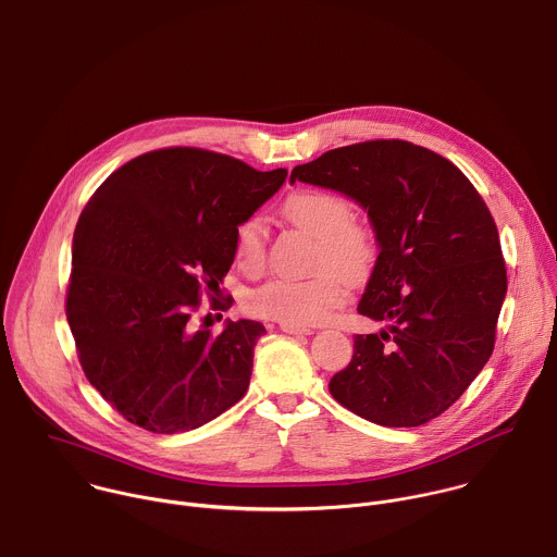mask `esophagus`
Listing matches in <instances>:
<instances>
[{
    "label": "esophagus",
    "instance_id": "esophagus-1",
    "mask_svg": "<svg viewBox=\"0 0 557 557\" xmlns=\"http://www.w3.org/2000/svg\"><path fill=\"white\" fill-rule=\"evenodd\" d=\"M281 331H283V333H289V335H311V329L294 326V324H285V322H281Z\"/></svg>",
    "mask_w": 557,
    "mask_h": 557
}]
</instances>
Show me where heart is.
<instances>
[{"label": "heart", "instance_id": "obj_1", "mask_svg": "<svg viewBox=\"0 0 557 557\" xmlns=\"http://www.w3.org/2000/svg\"><path fill=\"white\" fill-rule=\"evenodd\" d=\"M289 224L315 239L311 270L318 272L307 281L276 278L255 289L246 305L248 311L294 324L313 326L324 322L342 302L344 287L366 281L379 257L374 231L352 220L350 202L326 189H302L292 194L283 205ZM268 231L261 218L250 215L235 228V261L246 274H259L265 268Z\"/></svg>", "mask_w": 557, "mask_h": 557}]
</instances>
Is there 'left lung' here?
<instances>
[{"mask_svg":"<svg viewBox=\"0 0 557 557\" xmlns=\"http://www.w3.org/2000/svg\"><path fill=\"white\" fill-rule=\"evenodd\" d=\"M289 181L359 202L379 244L357 311L387 329L355 335L331 396L383 426L437 418L490 359L507 292L483 198L448 159L400 139L329 150L294 168Z\"/></svg>","mask_w":557,"mask_h":557,"instance_id":"obj_1","label":"left lung"}]
</instances>
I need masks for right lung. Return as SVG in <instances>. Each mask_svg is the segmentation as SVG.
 <instances>
[{
    "mask_svg": "<svg viewBox=\"0 0 557 557\" xmlns=\"http://www.w3.org/2000/svg\"><path fill=\"white\" fill-rule=\"evenodd\" d=\"M287 170L257 172L202 148L146 152L87 202L72 244L65 313L89 383L128 422L191 431L248 389L265 326L196 331L202 294L215 309L235 259V228Z\"/></svg>",
    "mask_w": 557,
    "mask_h": 557,
    "instance_id": "add662e5",
    "label": "right lung"
}]
</instances>
